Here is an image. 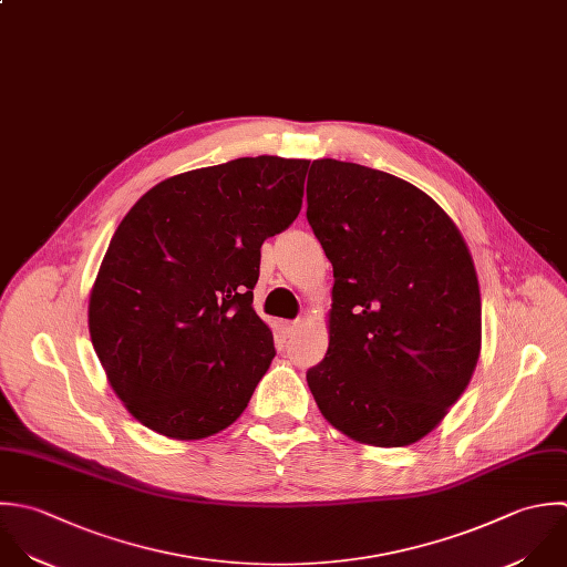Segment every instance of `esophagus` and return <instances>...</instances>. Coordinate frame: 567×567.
I'll return each mask as SVG.
<instances>
[{
	"label": "esophagus",
	"mask_w": 567,
	"mask_h": 567,
	"mask_svg": "<svg viewBox=\"0 0 567 567\" xmlns=\"http://www.w3.org/2000/svg\"><path fill=\"white\" fill-rule=\"evenodd\" d=\"M298 322H280V333H282V338H291L296 331H298Z\"/></svg>",
	"instance_id": "esophagus-1"
}]
</instances>
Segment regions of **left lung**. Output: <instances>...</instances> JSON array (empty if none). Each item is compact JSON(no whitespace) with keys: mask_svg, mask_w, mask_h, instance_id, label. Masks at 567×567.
Returning a JSON list of instances; mask_svg holds the SVG:
<instances>
[{"mask_svg":"<svg viewBox=\"0 0 567 567\" xmlns=\"http://www.w3.org/2000/svg\"><path fill=\"white\" fill-rule=\"evenodd\" d=\"M307 220L333 265L329 349L307 382L347 437L411 446L466 391L482 351V296L453 218L393 174L313 161Z\"/></svg>","mask_w":567,"mask_h":567,"instance_id":"8db88e82","label":"left lung"}]
</instances>
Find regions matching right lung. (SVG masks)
<instances>
[{
	"label": "right lung",
	"mask_w": 567,
	"mask_h": 567,
	"mask_svg": "<svg viewBox=\"0 0 567 567\" xmlns=\"http://www.w3.org/2000/svg\"><path fill=\"white\" fill-rule=\"evenodd\" d=\"M309 161L245 156L161 181L118 223L90 289L105 378L150 431L231 426L276 349L254 311L260 247L302 207Z\"/></svg>",
	"instance_id": "obj_1"
}]
</instances>
